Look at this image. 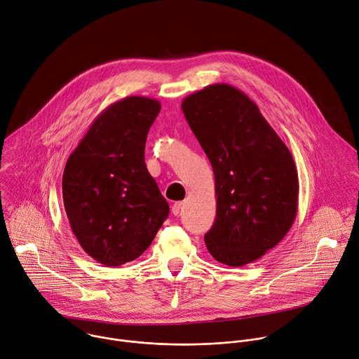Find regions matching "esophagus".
<instances>
[{
	"label": "esophagus",
	"instance_id": "obj_1",
	"mask_svg": "<svg viewBox=\"0 0 359 359\" xmlns=\"http://www.w3.org/2000/svg\"><path fill=\"white\" fill-rule=\"evenodd\" d=\"M181 208H182V202H175V203L172 205V208H171V212H172L174 217H178L180 212H181Z\"/></svg>",
	"mask_w": 359,
	"mask_h": 359
}]
</instances>
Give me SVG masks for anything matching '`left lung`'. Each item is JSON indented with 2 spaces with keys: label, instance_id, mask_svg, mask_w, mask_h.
<instances>
[{
  "label": "left lung",
  "instance_id": "left-lung-1",
  "mask_svg": "<svg viewBox=\"0 0 359 359\" xmlns=\"http://www.w3.org/2000/svg\"><path fill=\"white\" fill-rule=\"evenodd\" d=\"M184 116L213 170L217 218L208 252L239 267L260 259L290 231L299 205L292 153L239 89L217 83L187 96Z\"/></svg>",
  "mask_w": 359,
  "mask_h": 359
}]
</instances>
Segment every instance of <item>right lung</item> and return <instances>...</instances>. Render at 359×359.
Returning <instances> with one entry per match:
<instances>
[{"instance_id": "1", "label": "right lung", "mask_w": 359, "mask_h": 359, "mask_svg": "<svg viewBox=\"0 0 359 359\" xmlns=\"http://www.w3.org/2000/svg\"><path fill=\"white\" fill-rule=\"evenodd\" d=\"M160 110L158 100L142 96L110 104L65 165L62 194L72 232L104 266L140 257L170 213L144 163L147 134Z\"/></svg>"}]
</instances>
